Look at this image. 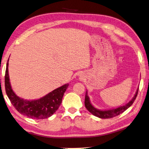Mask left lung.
<instances>
[{"label": "left lung", "instance_id": "obj_1", "mask_svg": "<svg viewBox=\"0 0 149 149\" xmlns=\"http://www.w3.org/2000/svg\"><path fill=\"white\" fill-rule=\"evenodd\" d=\"M138 88H137L136 91L133 97V98L125 105L117 107V108L111 109L100 110L98 109H96V107H95L92 105V103L90 101V98H89V96L88 95V90H87L86 91V96H85V102H84L85 107L86 108L88 109V111L90 113H91L93 116L98 117L99 118H101V119L112 118V117L119 116V114L122 113L133 104V103L134 102V101L135 100L136 98V96L138 95Z\"/></svg>", "mask_w": 149, "mask_h": 149}]
</instances>
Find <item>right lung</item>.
<instances>
[{"label": "right lung", "mask_w": 149, "mask_h": 149, "mask_svg": "<svg viewBox=\"0 0 149 149\" xmlns=\"http://www.w3.org/2000/svg\"><path fill=\"white\" fill-rule=\"evenodd\" d=\"M9 59L7 62L5 74L6 94L12 105L24 116L33 119L48 118L58 109L62 98L69 84H65L37 100H25L19 97L13 90L9 76Z\"/></svg>", "instance_id": "add662e5"}]
</instances>
